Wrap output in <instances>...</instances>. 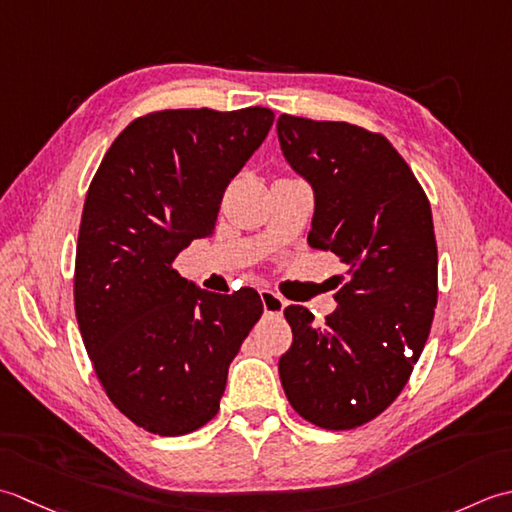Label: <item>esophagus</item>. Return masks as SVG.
Segmentation results:
<instances>
[{
    "label": "esophagus",
    "instance_id": "obj_1",
    "mask_svg": "<svg viewBox=\"0 0 512 512\" xmlns=\"http://www.w3.org/2000/svg\"><path fill=\"white\" fill-rule=\"evenodd\" d=\"M260 300H263V309H265V314H269V316H280L287 307V300L283 296L274 294L271 289L260 291Z\"/></svg>",
    "mask_w": 512,
    "mask_h": 512
}]
</instances>
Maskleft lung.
I'll use <instances>...</instances> for the list:
<instances>
[{
  "label": "left lung",
  "mask_w": 512,
  "mask_h": 512,
  "mask_svg": "<svg viewBox=\"0 0 512 512\" xmlns=\"http://www.w3.org/2000/svg\"><path fill=\"white\" fill-rule=\"evenodd\" d=\"M285 159L314 187L309 245L347 271L325 325L289 305L294 333L278 362L289 404L327 431H349L387 411L409 382L437 307L431 203L380 132L344 121L280 114Z\"/></svg>",
  "instance_id": "8db88e82"
}]
</instances>
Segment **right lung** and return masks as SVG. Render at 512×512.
I'll return each instance as SVG.
<instances>
[{
  "label": "right lung",
  "instance_id": "right-lung-1",
  "mask_svg": "<svg viewBox=\"0 0 512 512\" xmlns=\"http://www.w3.org/2000/svg\"><path fill=\"white\" fill-rule=\"evenodd\" d=\"M271 123L260 106L143 114L92 176L75 258L79 331L110 402L154 435L212 420L229 362L263 316L254 289H198L174 258L212 236L225 187Z\"/></svg>",
  "mask_w": 512,
  "mask_h": 512
}]
</instances>
